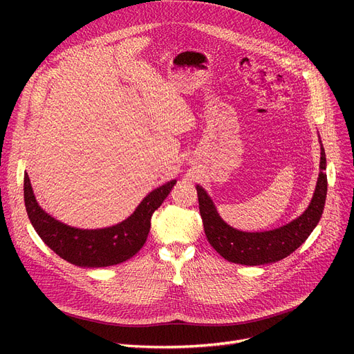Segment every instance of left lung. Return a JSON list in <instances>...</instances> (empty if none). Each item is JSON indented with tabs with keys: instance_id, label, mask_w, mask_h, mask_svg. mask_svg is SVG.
Listing matches in <instances>:
<instances>
[{
	"instance_id": "obj_1",
	"label": "left lung",
	"mask_w": 354,
	"mask_h": 354,
	"mask_svg": "<svg viewBox=\"0 0 354 354\" xmlns=\"http://www.w3.org/2000/svg\"><path fill=\"white\" fill-rule=\"evenodd\" d=\"M320 146V174L310 205L299 218L280 228L264 232H244L232 228L219 216L207 191L196 185L203 230L209 244L221 257L235 264L264 266L280 261L304 243L319 224L327 195L326 152L322 140Z\"/></svg>"
}]
</instances>
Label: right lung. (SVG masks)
Segmentation results:
<instances>
[{"mask_svg":"<svg viewBox=\"0 0 354 354\" xmlns=\"http://www.w3.org/2000/svg\"><path fill=\"white\" fill-rule=\"evenodd\" d=\"M175 183L174 179L153 189L129 218L100 230L74 228L48 215L37 202L27 172H24V202L31 225L48 248L70 264L99 268L124 263L143 247L151 230V218Z\"/></svg>","mask_w":354,"mask_h":354,"instance_id":"1","label":"right lung"}]
</instances>
